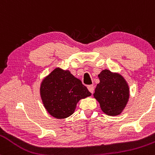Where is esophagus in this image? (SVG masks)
<instances>
[{"label":"esophagus","mask_w":155,"mask_h":155,"mask_svg":"<svg viewBox=\"0 0 155 155\" xmlns=\"http://www.w3.org/2000/svg\"><path fill=\"white\" fill-rule=\"evenodd\" d=\"M87 88H88L89 91L91 92V93H93V92H94V86H93V85H92V84L91 85H88Z\"/></svg>","instance_id":"34e87169"}]
</instances>
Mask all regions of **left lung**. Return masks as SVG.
<instances>
[{"label": "left lung", "mask_w": 155, "mask_h": 155, "mask_svg": "<svg viewBox=\"0 0 155 155\" xmlns=\"http://www.w3.org/2000/svg\"><path fill=\"white\" fill-rule=\"evenodd\" d=\"M100 83L95 90L94 97L102 111L109 116L120 114L129 99V87L122 76L104 70L98 75Z\"/></svg>", "instance_id": "obj_1"}]
</instances>
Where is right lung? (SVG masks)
<instances>
[{
  "label": "right lung",
  "mask_w": 155,
  "mask_h": 155,
  "mask_svg": "<svg viewBox=\"0 0 155 155\" xmlns=\"http://www.w3.org/2000/svg\"><path fill=\"white\" fill-rule=\"evenodd\" d=\"M90 95L79 79L68 71L60 68L54 69L41 85V96L46 109L58 119L71 116L80 99Z\"/></svg>",
  "instance_id": "obj_1"
}]
</instances>
